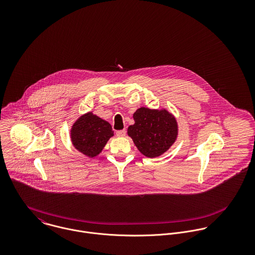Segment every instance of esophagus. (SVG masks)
I'll return each instance as SVG.
<instances>
[{"label":"esophagus","mask_w":255,"mask_h":255,"mask_svg":"<svg viewBox=\"0 0 255 255\" xmlns=\"http://www.w3.org/2000/svg\"><path fill=\"white\" fill-rule=\"evenodd\" d=\"M126 133H127L126 129H123V130H118L116 134H117L118 137H124L126 135Z\"/></svg>","instance_id":"1"}]
</instances>
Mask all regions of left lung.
I'll use <instances>...</instances> for the list:
<instances>
[{
  "mask_svg": "<svg viewBox=\"0 0 255 255\" xmlns=\"http://www.w3.org/2000/svg\"><path fill=\"white\" fill-rule=\"evenodd\" d=\"M133 120L134 124L128 128V135L145 157H160L178 139L177 119L165 108L140 107L133 113Z\"/></svg>",
  "mask_w": 255,
  "mask_h": 255,
  "instance_id": "obj_1",
  "label": "left lung"
}]
</instances>
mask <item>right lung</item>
<instances>
[{"mask_svg": "<svg viewBox=\"0 0 255 255\" xmlns=\"http://www.w3.org/2000/svg\"><path fill=\"white\" fill-rule=\"evenodd\" d=\"M70 136L73 147L78 152L88 158H95L114 136V131L107 121L88 112L74 121Z\"/></svg>", "mask_w": 255, "mask_h": 255, "instance_id": "1", "label": "right lung"}]
</instances>
